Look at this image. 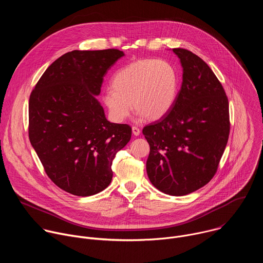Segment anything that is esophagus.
Here are the masks:
<instances>
[{
  "instance_id": "esophagus-1",
  "label": "esophagus",
  "mask_w": 263,
  "mask_h": 263,
  "mask_svg": "<svg viewBox=\"0 0 263 263\" xmlns=\"http://www.w3.org/2000/svg\"><path fill=\"white\" fill-rule=\"evenodd\" d=\"M132 133H133L135 136H138V135H139V133H140L139 128H138V127H136V126H133V127H132Z\"/></svg>"
}]
</instances>
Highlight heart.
Masks as SVG:
<instances>
[{"instance_id":"obj_1","label":"heart","mask_w":263,"mask_h":263,"mask_svg":"<svg viewBox=\"0 0 263 263\" xmlns=\"http://www.w3.org/2000/svg\"><path fill=\"white\" fill-rule=\"evenodd\" d=\"M179 85V72L173 63L142 59L120 68L112 79V88L104 90L102 100L115 123H123L133 107L139 120L157 121L174 107Z\"/></svg>"}]
</instances>
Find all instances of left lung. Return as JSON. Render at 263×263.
I'll return each instance as SVG.
<instances>
[{"label":"left lung","instance_id":"left-lung-1","mask_svg":"<svg viewBox=\"0 0 263 263\" xmlns=\"http://www.w3.org/2000/svg\"><path fill=\"white\" fill-rule=\"evenodd\" d=\"M173 52L183 68L177 101L142 133L149 144V181L160 192L178 197L213 178L228 142L230 121L228 98L208 64L189 50Z\"/></svg>","mask_w":263,"mask_h":263}]
</instances>
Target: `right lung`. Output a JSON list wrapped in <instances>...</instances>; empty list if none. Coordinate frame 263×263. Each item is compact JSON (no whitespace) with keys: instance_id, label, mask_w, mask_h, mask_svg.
<instances>
[{"instance_id":"right-lung-1","label":"right lung","mask_w":263,"mask_h":263,"mask_svg":"<svg viewBox=\"0 0 263 263\" xmlns=\"http://www.w3.org/2000/svg\"><path fill=\"white\" fill-rule=\"evenodd\" d=\"M124 52H68L44 72L29 100V138L49 178L66 193L96 195L112 180V160L131 127L107 121L97 96Z\"/></svg>"}]
</instances>
